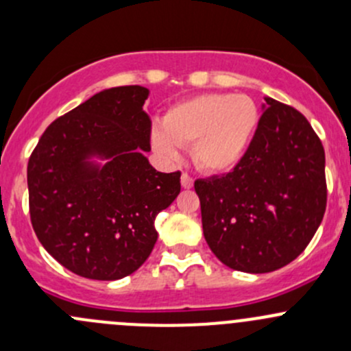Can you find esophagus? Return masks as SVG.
<instances>
[{"mask_svg": "<svg viewBox=\"0 0 351 351\" xmlns=\"http://www.w3.org/2000/svg\"><path fill=\"white\" fill-rule=\"evenodd\" d=\"M182 186L183 189H192L193 186V178L189 175V173H183L182 175Z\"/></svg>", "mask_w": 351, "mask_h": 351, "instance_id": "esophagus-1", "label": "esophagus"}]
</instances>
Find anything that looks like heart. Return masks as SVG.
Returning <instances> with one entry per match:
<instances>
[{"label":"heart","instance_id":"obj_1","mask_svg":"<svg viewBox=\"0 0 351 351\" xmlns=\"http://www.w3.org/2000/svg\"><path fill=\"white\" fill-rule=\"evenodd\" d=\"M260 123V110L247 95L207 93L173 105L151 144L162 158L176 159L192 146L198 168L210 173L234 169L250 151Z\"/></svg>","mask_w":351,"mask_h":351}]
</instances>
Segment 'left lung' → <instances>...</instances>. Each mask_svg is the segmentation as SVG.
I'll list each match as a JSON object with an SVG mask.
<instances>
[{"instance_id":"8db88e82","label":"left lung","mask_w":351,"mask_h":351,"mask_svg":"<svg viewBox=\"0 0 351 351\" xmlns=\"http://www.w3.org/2000/svg\"><path fill=\"white\" fill-rule=\"evenodd\" d=\"M195 192L212 253L232 270L275 271L306 250L323 221L324 147L302 113L267 97L243 161L197 180Z\"/></svg>"}]
</instances>
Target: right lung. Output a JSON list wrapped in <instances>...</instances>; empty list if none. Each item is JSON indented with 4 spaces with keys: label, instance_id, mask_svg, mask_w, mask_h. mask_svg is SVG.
I'll return each instance as SVG.
<instances>
[{
    "label": "right lung",
    "instance_id": "add662e5",
    "mask_svg": "<svg viewBox=\"0 0 351 351\" xmlns=\"http://www.w3.org/2000/svg\"><path fill=\"white\" fill-rule=\"evenodd\" d=\"M147 97L144 86L93 95L56 119L28 159L35 234L80 277L119 280L134 274L158 239L156 215L182 189V173L156 171L144 156L151 151Z\"/></svg>",
    "mask_w": 351,
    "mask_h": 351
}]
</instances>
